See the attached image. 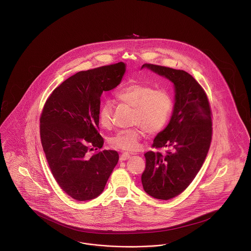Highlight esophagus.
<instances>
[{
  "instance_id": "esophagus-1",
  "label": "esophagus",
  "mask_w": 251,
  "mask_h": 251,
  "mask_svg": "<svg viewBox=\"0 0 251 251\" xmlns=\"http://www.w3.org/2000/svg\"><path fill=\"white\" fill-rule=\"evenodd\" d=\"M131 153H128V152H124V153H122L120 157V161H126V160H128V159H130L131 158Z\"/></svg>"
}]
</instances>
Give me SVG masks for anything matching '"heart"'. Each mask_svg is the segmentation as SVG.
<instances>
[{"label": "heart", "mask_w": 251, "mask_h": 251, "mask_svg": "<svg viewBox=\"0 0 251 251\" xmlns=\"http://www.w3.org/2000/svg\"><path fill=\"white\" fill-rule=\"evenodd\" d=\"M116 98L121 103L133 107L132 122L140 126L119 131L111 137L110 143L115 148L130 151L138 149L143 130L152 134L166 126L173 106L172 99L167 92L154 90L146 84H128L117 92ZM113 109V103L106 100L99 110V123L104 129L112 125Z\"/></svg>", "instance_id": "obj_1"}]
</instances>
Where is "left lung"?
<instances>
[{
	"label": "left lung",
	"mask_w": 251,
	"mask_h": 251,
	"mask_svg": "<svg viewBox=\"0 0 251 251\" xmlns=\"http://www.w3.org/2000/svg\"><path fill=\"white\" fill-rule=\"evenodd\" d=\"M174 86V105L167 127L153 140L154 148H169L166 155L148 151L141 180L147 194L170 200L184 191L202 167L212 140V119L207 96L188 72L144 64Z\"/></svg>",
	"instance_id": "obj_1"
}]
</instances>
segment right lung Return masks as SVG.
I'll list each match as a JSON object with an SVG mask.
<instances>
[{"label": "right lung", "mask_w": 251, "mask_h": 251, "mask_svg": "<svg viewBox=\"0 0 251 251\" xmlns=\"http://www.w3.org/2000/svg\"><path fill=\"white\" fill-rule=\"evenodd\" d=\"M126 64L79 72L49 97L40 118V138L50 171L60 187L78 201L98 198L119 162L116 151L101 149L99 110L103 91L121 83Z\"/></svg>", "instance_id": "1"}]
</instances>
